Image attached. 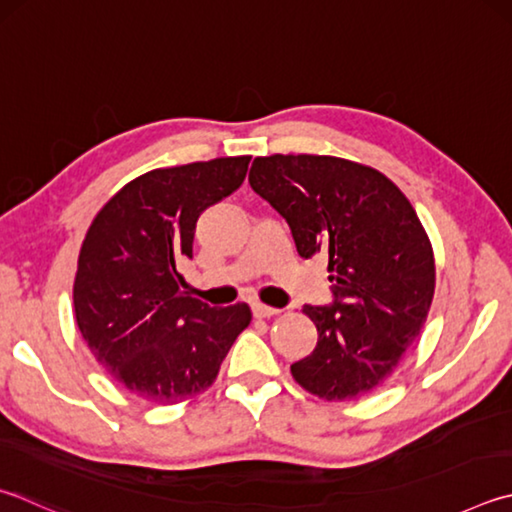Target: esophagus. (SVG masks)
Instances as JSON below:
<instances>
[{
  "mask_svg": "<svg viewBox=\"0 0 512 512\" xmlns=\"http://www.w3.org/2000/svg\"><path fill=\"white\" fill-rule=\"evenodd\" d=\"M280 313V309H273V306H266L262 302L253 304V315L255 318H273V315Z\"/></svg>",
  "mask_w": 512,
  "mask_h": 512,
  "instance_id": "esophagus-1",
  "label": "esophagus"
}]
</instances>
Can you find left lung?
Masks as SVG:
<instances>
[{
    "label": "left lung",
    "instance_id": "1",
    "mask_svg": "<svg viewBox=\"0 0 512 512\" xmlns=\"http://www.w3.org/2000/svg\"><path fill=\"white\" fill-rule=\"evenodd\" d=\"M248 183L286 219L297 255L329 257L333 302L302 306L318 345L293 362V378L324 401L374 392L434 297L432 246L412 203L374 167L336 156H259Z\"/></svg>",
    "mask_w": 512,
    "mask_h": 512
}]
</instances>
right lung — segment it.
Listing matches in <instances>:
<instances>
[{
	"instance_id": "right-lung-1",
	"label": "right lung",
	"mask_w": 512,
	"mask_h": 512,
	"mask_svg": "<svg viewBox=\"0 0 512 512\" xmlns=\"http://www.w3.org/2000/svg\"><path fill=\"white\" fill-rule=\"evenodd\" d=\"M250 156L152 170L127 183L89 226L73 306L96 360L129 392L172 405L208 389L248 304L212 306L181 291L201 212L235 192Z\"/></svg>"
}]
</instances>
